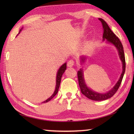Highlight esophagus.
Returning <instances> with one entry per match:
<instances>
[{
	"mask_svg": "<svg viewBox=\"0 0 134 134\" xmlns=\"http://www.w3.org/2000/svg\"><path fill=\"white\" fill-rule=\"evenodd\" d=\"M74 64V62L72 60H70V61H69L67 63V66L69 67H71L73 66V65Z\"/></svg>",
	"mask_w": 134,
	"mask_h": 134,
	"instance_id": "1",
	"label": "esophagus"
}]
</instances>
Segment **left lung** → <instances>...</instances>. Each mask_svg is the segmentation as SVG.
I'll return each mask as SVG.
<instances>
[{"instance_id": "left-lung-1", "label": "left lung", "mask_w": 134, "mask_h": 134, "mask_svg": "<svg viewBox=\"0 0 134 134\" xmlns=\"http://www.w3.org/2000/svg\"><path fill=\"white\" fill-rule=\"evenodd\" d=\"M99 19L100 21L102 24L103 28V41L106 40V42L109 44H112L114 45L115 48L117 49L118 51L119 58L121 59L122 63V72L119 80L116 83V85L114 86L112 89H110L109 91L104 93H98L90 89L89 87H87L85 82V79H84V74L83 69H80L79 71H77V76L79 80V84L80 86L81 92L82 94L85 95L87 98L89 99L93 100L95 101H102L108 99L112 97L113 95L115 94V93L117 92L118 89H119L120 85H121L122 79H123L125 71V58L124 48L122 46L121 42L118 38L114 33L111 31L107 23L104 21L102 18H99ZM86 57L82 56L80 57V62L84 63L85 61ZM82 64V63H81Z\"/></svg>"}]
</instances>
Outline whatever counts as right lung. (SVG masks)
<instances>
[{"label":"right lung","mask_w":134,"mask_h":134,"mask_svg":"<svg viewBox=\"0 0 134 134\" xmlns=\"http://www.w3.org/2000/svg\"><path fill=\"white\" fill-rule=\"evenodd\" d=\"M22 28H21L22 29ZM21 29H20L19 31V32H21L22 30ZM66 67H67V64H66V63H64V64H63L62 66L60 67V69H58V71H57V76H56V86H55V90H54V92L53 93V94L51 95V96L49 97L48 99H47L46 100H45L42 103H46V102H48L49 100H51L53 98V97L55 96L57 94V93H58V89H59V87H60V83H61V80H62V77L63 76V73H64L65 70H66Z\"/></svg>","instance_id":"right-lung-1"}]
</instances>
